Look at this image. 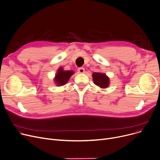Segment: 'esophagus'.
Masks as SVG:
<instances>
[{"mask_svg": "<svg viewBox=\"0 0 160 160\" xmlns=\"http://www.w3.org/2000/svg\"><path fill=\"white\" fill-rule=\"evenodd\" d=\"M78 71L80 73H83L85 71V69L83 67H79V68H78Z\"/></svg>", "mask_w": 160, "mask_h": 160, "instance_id": "obj_1", "label": "esophagus"}]
</instances>
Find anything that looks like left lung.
Returning a JSON list of instances; mask_svg holds the SVG:
<instances>
[{
    "instance_id": "8db88e82",
    "label": "left lung",
    "mask_w": 160,
    "mask_h": 160,
    "mask_svg": "<svg viewBox=\"0 0 160 160\" xmlns=\"http://www.w3.org/2000/svg\"><path fill=\"white\" fill-rule=\"evenodd\" d=\"M95 84L101 88H106L109 86L110 79L104 73L93 72L92 74Z\"/></svg>"
}]
</instances>
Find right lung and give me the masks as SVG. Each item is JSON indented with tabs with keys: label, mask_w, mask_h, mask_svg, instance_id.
<instances>
[{
	"label": "right lung",
	"mask_w": 160,
	"mask_h": 160,
	"mask_svg": "<svg viewBox=\"0 0 160 160\" xmlns=\"http://www.w3.org/2000/svg\"><path fill=\"white\" fill-rule=\"evenodd\" d=\"M73 73L74 72L72 71H64L62 67H60L54 78V81L56 85L58 86L65 85L69 81Z\"/></svg>",
	"instance_id": "obj_1"
}]
</instances>
